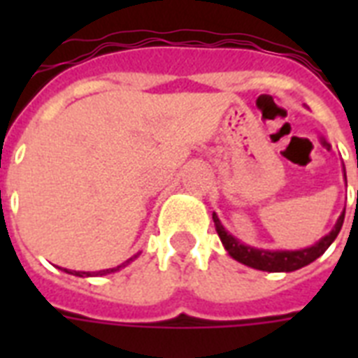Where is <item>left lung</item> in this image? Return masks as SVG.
<instances>
[{"mask_svg": "<svg viewBox=\"0 0 358 358\" xmlns=\"http://www.w3.org/2000/svg\"><path fill=\"white\" fill-rule=\"evenodd\" d=\"M344 215L345 212L340 215V219L334 224V229L329 232L325 238H322L316 245H312L308 249L301 250H260L252 249V247H247V245L239 243L234 236H230L227 230L223 229V224L217 219V215L213 213V223H215V229H217V234L223 241L224 249L229 250V255L234 258V260L241 262L245 266L255 267V269H260V271H269V273H280V271H295V269H301V267L308 266L310 262H314L316 258L325 252L329 249V245L333 243L336 236H338L342 224H344Z\"/></svg>", "mask_w": 358, "mask_h": 358, "instance_id": "obj_1", "label": "left lung"}]
</instances>
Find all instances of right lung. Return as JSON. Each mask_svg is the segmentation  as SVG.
Instances as JSON below:
<instances>
[{
    "mask_svg": "<svg viewBox=\"0 0 358 358\" xmlns=\"http://www.w3.org/2000/svg\"><path fill=\"white\" fill-rule=\"evenodd\" d=\"M134 258H135V256H134ZM134 258H129V260L124 262L122 266L129 264V262L134 260ZM122 266H117V267H113V269H102V271L92 273V275H106V273H113V271H117V269H120V267H122ZM66 273H70V275H76V277H89V275H91V273H87V271H66Z\"/></svg>",
    "mask_w": 358,
    "mask_h": 358,
    "instance_id": "right-lung-1",
    "label": "right lung"
}]
</instances>
